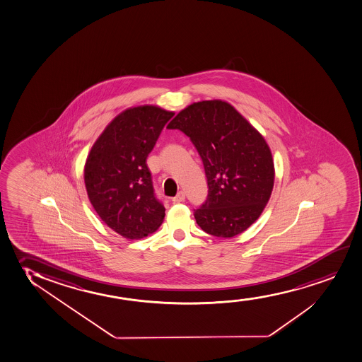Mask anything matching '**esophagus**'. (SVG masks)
Instances as JSON below:
<instances>
[{
  "label": "esophagus",
  "mask_w": 362,
  "mask_h": 362,
  "mask_svg": "<svg viewBox=\"0 0 362 362\" xmlns=\"http://www.w3.org/2000/svg\"><path fill=\"white\" fill-rule=\"evenodd\" d=\"M185 200V193L184 192H179L175 197H173V202H182Z\"/></svg>",
  "instance_id": "1"
}]
</instances>
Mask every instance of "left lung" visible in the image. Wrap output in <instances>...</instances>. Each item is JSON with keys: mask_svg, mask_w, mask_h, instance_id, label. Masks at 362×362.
<instances>
[{"mask_svg": "<svg viewBox=\"0 0 362 362\" xmlns=\"http://www.w3.org/2000/svg\"><path fill=\"white\" fill-rule=\"evenodd\" d=\"M167 127L183 132L202 157L209 190L194 211L202 230L230 238L253 225L275 178L272 151L258 130L220 99L190 104Z\"/></svg>", "mask_w": 362, "mask_h": 362, "instance_id": "left-lung-1", "label": "left lung"}]
</instances>
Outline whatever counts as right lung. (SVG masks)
<instances>
[{
    "label": "right lung",
    "instance_id": "1",
    "mask_svg": "<svg viewBox=\"0 0 362 362\" xmlns=\"http://www.w3.org/2000/svg\"><path fill=\"white\" fill-rule=\"evenodd\" d=\"M173 115L155 105L124 110L104 129L86 160L92 206L105 225L127 240L153 233L165 218L146 160Z\"/></svg>",
    "mask_w": 362,
    "mask_h": 362
}]
</instances>
